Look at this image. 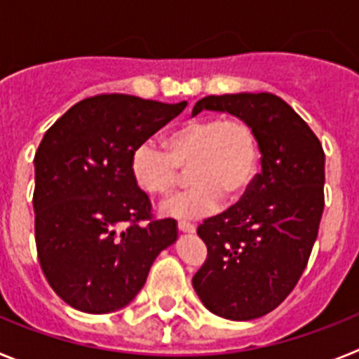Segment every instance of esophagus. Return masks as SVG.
<instances>
[{"label":"esophagus","instance_id":"1","mask_svg":"<svg viewBox=\"0 0 359 359\" xmlns=\"http://www.w3.org/2000/svg\"><path fill=\"white\" fill-rule=\"evenodd\" d=\"M177 228H180V231H183V233H194L196 231L194 224L187 223V221H180V223H177Z\"/></svg>","mask_w":359,"mask_h":359}]
</instances>
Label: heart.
<instances>
[{
    "mask_svg": "<svg viewBox=\"0 0 359 359\" xmlns=\"http://www.w3.org/2000/svg\"><path fill=\"white\" fill-rule=\"evenodd\" d=\"M163 148L144 142L133 151L131 174L152 198L170 196L189 169L187 192L161 207L172 217H203L221 199H236L252 185L259 165V142L253 128L236 116L187 120L163 136Z\"/></svg>",
    "mask_w": 359,
    "mask_h": 359,
    "instance_id": "heart-1",
    "label": "heart"
}]
</instances>
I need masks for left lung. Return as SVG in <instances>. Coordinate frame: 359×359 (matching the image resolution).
Listing matches in <instances>:
<instances>
[{
  "instance_id": "1",
  "label": "left lung",
  "mask_w": 359,
  "mask_h": 359,
  "mask_svg": "<svg viewBox=\"0 0 359 359\" xmlns=\"http://www.w3.org/2000/svg\"><path fill=\"white\" fill-rule=\"evenodd\" d=\"M203 109L248 122L262 169L236 205L198 226L208 255L192 286L214 315L261 318L286 300L309 261L325 205V154L277 95H210L196 102L192 115Z\"/></svg>"
}]
</instances>
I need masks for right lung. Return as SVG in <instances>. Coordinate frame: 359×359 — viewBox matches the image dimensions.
Instances as JSON below:
<instances>
[{"label": "right lung", "instance_id": "add662e5", "mask_svg": "<svg viewBox=\"0 0 359 359\" xmlns=\"http://www.w3.org/2000/svg\"><path fill=\"white\" fill-rule=\"evenodd\" d=\"M185 107L104 93L44 133L34 158L37 257L52 290L75 309L104 315L128 306L158 253L177 239L174 219L152 217L131 156Z\"/></svg>", "mask_w": 359, "mask_h": 359}]
</instances>
